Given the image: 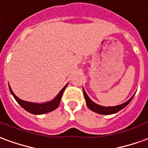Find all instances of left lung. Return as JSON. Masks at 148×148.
<instances>
[{"label":"left lung","mask_w":148,"mask_h":148,"mask_svg":"<svg viewBox=\"0 0 148 148\" xmlns=\"http://www.w3.org/2000/svg\"><path fill=\"white\" fill-rule=\"evenodd\" d=\"M82 90H83V94H84V97L85 99H86V105H87V106H88L89 108H90L92 111H94V112H95V113L101 114H111L117 113L118 111H119V110H122V109H123L125 106H127L128 104L130 103V102L132 101V99H133V97H134V95H133L131 99L128 100L127 102L123 103V104H121V105H119V106L105 107V106H99L98 104H96V103H94L91 99L89 98L88 95H86V91L84 90V89L82 88Z\"/></svg>","instance_id":"1"}]
</instances>
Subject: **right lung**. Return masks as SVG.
Segmentation results:
<instances>
[{
	"label": "right lung",
	"instance_id": "add662e5",
	"mask_svg": "<svg viewBox=\"0 0 148 148\" xmlns=\"http://www.w3.org/2000/svg\"><path fill=\"white\" fill-rule=\"evenodd\" d=\"M67 85H66L64 86V88H62V90L59 92V94L57 95V97L55 99L50 101V102H48V103H29V102H25V101H23L21 99H18L15 95L14 93L12 91V90L9 86V90H10V92L11 94L13 95V96L14 97V99H16V101L17 103L20 104L21 106L23 107L24 109L25 110H27L28 112H29L31 114H42L48 113V112H50L52 110H55L58 106H59L60 101H61V99H62V96L63 95V92L65 90V89L66 88Z\"/></svg>",
	"mask_w": 148,
	"mask_h": 148
}]
</instances>
